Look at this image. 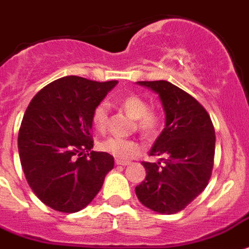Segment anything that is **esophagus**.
Wrapping results in <instances>:
<instances>
[{
    "instance_id": "obj_1",
    "label": "esophagus",
    "mask_w": 249,
    "mask_h": 249,
    "mask_svg": "<svg viewBox=\"0 0 249 249\" xmlns=\"http://www.w3.org/2000/svg\"><path fill=\"white\" fill-rule=\"evenodd\" d=\"M115 163L119 164V166H129V164H130V162H128V160H115Z\"/></svg>"
}]
</instances>
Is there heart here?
I'll list each match as a JSON object with an SVG mask.
<instances>
[{"instance_id": "heart-1", "label": "heart", "mask_w": 249, "mask_h": 249, "mask_svg": "<svg viewBox=\"0 0 249 249\" xmlns=\"http://www.w3.org/2000/svg\"><path fill=\"white\" fill-rule=\"evenodd\" d=\"M120 105L131 118L137 120L138 129L147 137H152L158 131L160 124V115L154 111H148L147 101L138 95H128L120 100ZM108 105L105 101L100 102L92 112V123L97 130H104L107 124ZM104 152L111 156L128 160L137 154L141 149L139 143L131 139H124L119 137H108L100 144Z\"/></svg>"}]
</instances>
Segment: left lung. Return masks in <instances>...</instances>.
I'll list each match as a JSON object with an SVG mask.
<instances>
[{"label":"left lung","mask_w":249,"mask_h":249,"mask_svg":"<svg viewBox=\"0 0 249 249\" xmlns=\"http://www.w3.org/2000/svg\"><path fill=\"white\" fill-rule=\"evenodd\" d=\"M137 83L158 95L166 121L149 152L160 160L142 162L147 175L135 194L145 208L176 214L208 186L214 164V126L205 108L177 86L167 81Z\"/></svg>","instance_id":"8db88e82"}]
</instances>
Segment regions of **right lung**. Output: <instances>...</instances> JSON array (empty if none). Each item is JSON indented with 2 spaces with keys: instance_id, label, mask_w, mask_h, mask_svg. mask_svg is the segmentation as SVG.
Listing matches in <instances>:
<instances>
[{
  "instance_id": "obj_1",
  "label": "right lung",
  "mask_w": 249,
  "mask_h": 249,
  "mask_svg": "<svg viewBox=\"0 0 249 249\" xmlns=\"http://www.w3.org/2000/svg\"><path fill=\"white\" fill-rule=\"evenodd\" d=\"M118 81L59 78L29 104L18 131L26 181L49 208L77 213L92 201L114 168V157L93 152L92 112Z\"/></svg>"
}]
</instances>
